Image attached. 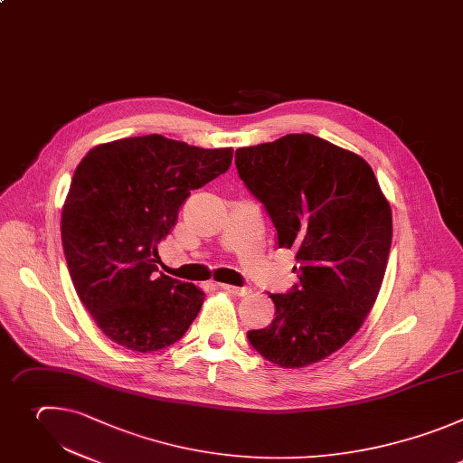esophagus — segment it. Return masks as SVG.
Masks as SVG:
<instances>
[{
	"instance_id": "obj_1",
	"label": "esophagus",
	"mask_w": 463,
	"mask_h": 463,
	"mask_svg": "<svg viewBox=\"0 0 463 463\" xmlns=\"http://www.w3.org/2000/svg\"><path fill=\"white\" fill-rule=\"evenodd\" d=\"M221 290L228 292V294H233V296H248L250 294V288L246 287H232V285H219Z\"/></svg>"
}]
</instances>
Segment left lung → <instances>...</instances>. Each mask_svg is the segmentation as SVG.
<instances>
[{"label":"left lung","instance_id":"obj_1","mask_svg":"<svg viewBox=\"0 0 463 463\" xmlns=\"http://www.w3.org/2000/svg\"><path fill=\"white\" fill-rule=\"evenodd\" d=\"M235 165L271 219L277 244L299 262V283L269 294L275 319L250 330L248 341L285 368L317 363L376 303L392 242L391 206L361 156L308 133L241 147Z\"/></svg>","mask_w":463,"mask_h":463}]
</instances>
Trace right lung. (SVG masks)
Returning a JSON list of instances; mask_svg holds the SVG:
<instances>
[{
    "instance_id": "1",
    "label": "right lung",
    "mask_w": 463,
    "mask_h": 463,
    "mask_svg": "<svg viewBox=\"0 0 463 463\" xmlns=\"http://www.w3.org/2000/svg\"><path fill=\"white\" fill-rule=\"evenodd\" d=\"M233 149H203L160 135L92 147L61 210V244L76 294L115 343L155 352L176 343L204 294L158 271L156 244L178 208L226 173Z\"/></svg>"
}]
</instances>
